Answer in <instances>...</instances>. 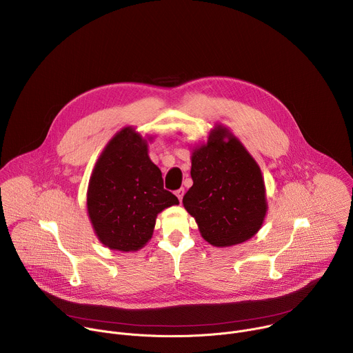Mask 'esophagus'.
<instances>
[{"label": "esophagus", "instance_id": "esophagus-1", "mask_svg": "<svg viewBox=\"0 0 353 353\" xmlns=\"http://www.w3.org/2000/svg\"><path fill=\"white\" fill-rule=\"evenodd\" d=\"M176 195H177V198L181 201V199H183V196H184V188L181 187V188L176 190Z\"/></svg>", "mask_w": 353, "mask_h": 353}]
</instances>
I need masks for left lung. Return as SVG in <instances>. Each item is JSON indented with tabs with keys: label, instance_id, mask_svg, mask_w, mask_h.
Wrapping results in <instances>:
<instances>
[{
	"label": "left lung",
	"instance_id": "left-lung-1",
	"mask_svg": "<svg viewBox=\"0 0 353 353\" xmlns=\"http://www.w3.org/2000/svg\"><path fill=\"white\" fill-rule=\"evenodd\" d=\"M191 179L183 205L210 244H240L261 229L268 205L260 166L226 127L215 125L192 150Z\"/></svg>",
	"mask_w": 353,
	"mask_h": 353
}]
</instances>
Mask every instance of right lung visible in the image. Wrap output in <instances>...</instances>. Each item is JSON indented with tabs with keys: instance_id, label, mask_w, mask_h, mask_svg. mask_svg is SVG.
<instances>
[{
	"instance_id": "obj_1",
	"label": "right lung",
	"mask_w": 353,
	"mask_h": 353,
	"mask_svg": "<svg viewBox=\"0 0 353 353\" xmlns=\"http://www.w3.org/2000/svg\"><path fill=\"white\" fill-rule=\"evenodd\" d=\"M177 204L148 157V141L132 127L119 131L99 157L88 185V215L100 243L137 251L152 237L158 214Z\"/></svg>"
}]
</instances>
